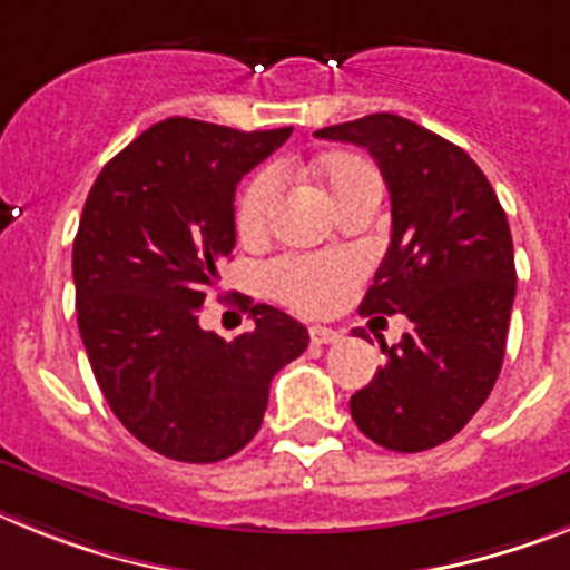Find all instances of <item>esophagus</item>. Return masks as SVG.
<instances>
[{"instance_id": "esophagus-1", "label": "esophagus", "mask_w": 570, "mask_h": 570, "mask_svg": "<svg viewBox=\"0 0 570 570\" xmlns=\"http://www.w3.org/2000/svg\"><path fill=\"white\" fill-rule=\"evenodd\" d=\"M309 338H313V344H336L342 333L330 327H309Z\"/></svg>"}]
</instances>
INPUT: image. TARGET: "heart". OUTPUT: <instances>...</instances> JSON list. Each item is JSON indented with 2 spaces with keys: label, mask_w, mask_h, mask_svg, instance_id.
Returning <instances> with one entry per match:
<instances>
[{
  "label": "heart",
  "mask_w": 570,
  "mask_h": 570,
  "mask_svg": "<svg viewBox=\"0 0 570 570\" xmlns=\"http://www.w3.org/2000/svg\"><path fill=\"white\" fill-rule=\"evenodd\" d=\"M318 179L324 181L333 203L342 205L358 190L380 185V176L365 159L353 153H336L318 165ZM281 194V174L266 167L246 181L237 199V234L243 240H257L266 234ZM358 263L347 255H286L266 269V286L277 301H284L298 313H333L356 284Z\"/></svg>",
  "instance_id": "obj_1"
}]
</instances>
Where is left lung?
Wrapping results in <instances>:
<instances>
[{"label": "left lung", "instance_id": "8db88e82", "mask_svg": "<svg viewBox=\"0 0 570 570\" xmlns=\"http://www.w3.org/2000/svg\"><path fill=\"white\" fill-rule=\"evenodd\" d=\"M365 147L391 194V246L358 313L411 322L385 367L351 396L358 432L423 452L470 423L504 362L515 298L513 237L499 196L458 145L403 115L315 132ZM385 322V318H382Z\"/></svg>", "mask_w": 570, "mask_h": 570}]
</instances>
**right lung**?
Returning a JSON list of instances; mask_svg holds the SVG:
<instances>
[{
    "label": "right lung",
    "mask_w": 570,
    "mask_h": 570,
    "mask_svg": "<svg viewBox=\"0 0 570 570\" xmlns=\"http://www.w3.org/2000/svg\"><path fill=\"white\" fill-rule=\"evenodd\" d=\"M289 132L167 118L107 161L86 196L71 248L86 356L124 429L170 461L240 452L272 376L307 351L304 324L248 298L255 327L234 342L199 327L237 240V181Z\"/></svg>",
    "instance_id": "obj_1"
}]
</instances>
